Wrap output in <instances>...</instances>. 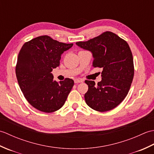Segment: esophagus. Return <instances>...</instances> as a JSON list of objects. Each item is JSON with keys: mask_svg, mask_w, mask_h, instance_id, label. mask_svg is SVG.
<instances>
[{"mask_svg": "<svg viewBox=\"0 0 154 154\" xmlns=\"http://www.w3.org/2000/svg\"><path fill=\"white\" fill-rule=\"evenodd\" d=\"M83 81V80H82L81 79H75L74 80L75 83H82Z\"/></svg>", "mask_w": 154, "mask_h": 154, "instance_id": "1", "label": "esophagus"}]
</instances>
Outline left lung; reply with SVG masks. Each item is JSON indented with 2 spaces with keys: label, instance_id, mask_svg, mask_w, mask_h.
I'll return each instance as SVG.
<instances>
[{
  "label": "left lung",
  "instance_id": "8db88e82",
  "mask_svg": "<svg viewBox=\"0 0 154 154\" xmlns=\"http://www.w3.org/2000/svg\"><path fill=\"white\" fill-rule=\"evenodd\" d=\"M76 45L92 53L94 67L103 69L102 80L97 85L93 81H85L89 87L85 94L87 104L99 112L114 109L125 99L134 73L128 44L116 34L106 32Z\"/></svg>",
  "mask_w": 154,
  "mask_h": 154
}]
</instances>
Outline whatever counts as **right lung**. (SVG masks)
Instances as JSON below:
<instances>
[{
	"label": "right lung",
	"mask_w": 154,
	"mask_h": 154,
	"mask_svg": "<svg viewBox=\"0 0 154 154\" xmlns=\"http://www.w3.org/2000/svg\"><path fill=\"white\" fill-rule=\"evenodd\" d=\"M73 45L42 35L22 45L16 66V78L24 96L35 109L50 113L63 106L74 81L66 78L57 82L51 71L60 65L61 54Z\"/></svg>",
	"instance_id": "obj_1"
}]
</instances>
